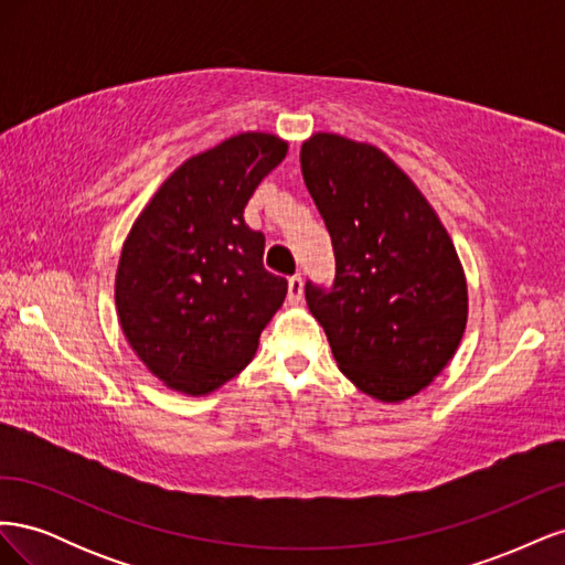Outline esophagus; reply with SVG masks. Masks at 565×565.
Listing matches in <instances>:
<instances>
[{
  "instance_id": "34e87169",
  "label": "esophagus",
  "mask_w": 565,
  "mask_h": 565,
  "mask_svg": "<svg viewBox=\"0 0 565 565\" xmlns=\"http://www.w3.org/2000/svg\"><path fill=\"white\" fill-rule=\"evenodd\" d=\"M301 297H303V280L301 276H292L287 282V299L292 303H299Z\"/></svg>"
}]
</instances>
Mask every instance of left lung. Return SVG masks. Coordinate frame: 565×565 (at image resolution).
<instances>
[{"label": "left lung", "mask_w": 565, "mask_h": 565, "mask_svg": "<svg viewBox=\"0 0 565 565\" xmlns=\"http://www.w3.org/2000/svg\"><path fill=\"white\" fill-rule=\"evenodd\" d=\"M303 183L334 247L332 285L306 280L339 370L398 403L448 365L467 324V282L431 204L380 148L337 134L301 146Z\"/></svg>", "instance_id": "1"}]
</instances>
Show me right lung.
<instances>
[{
    "label": "right lung",
    "instance_id": "add662e5",
    "mask_svg": "<svg viewBox=\"0 0 565 565\" xmlns=\"http://www.w3.org/2000/svg\"><path fill=\"white\" fill-rule=\"evenodd\" d=\"M287 143L237 134L185 160L136 221L119 256L115 301L125 337L167 386L210 393L233 380L287 295L264 268L245 207Z\"/></svg>",
    "mask_w": 565,
    "mask_h": 565
}]
</instances>
